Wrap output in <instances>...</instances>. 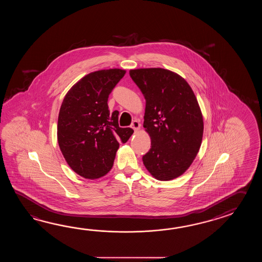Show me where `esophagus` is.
<instances>
[{
  "mask_svg": "<svg viewBox=\"0 0 262 262\" xmlns=\"http://www.w3.org/2000/svg\"><path fill=\"white\" fill-rule=\"evenodd\" d=\"M140 126H141V124H140L139 121H137V120H136V121H134L132 124H131V127H132L135 131H138V130H139V129H140Z\"/></svg>",
  "mask_w": 262,
  "mask_h": 262,
  "instance_id": "34e87169",
  "label": "esophagus"
}]
</instances>
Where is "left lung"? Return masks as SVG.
Here are the masks:
<instances>
[{
	"label": "left lung",
	"instance_id": "left-lung-1",
	"mask_svg": "<svg viewBox=\"0 0 262 262\" xmlns=\"http://www.w3.org/2000/svg\"><path fill=\"white\" fill-rule=\"evenodd\" d=\"M146 100L145 131L150 149L142 161L151 176L170 181L183 175L201 148L203 117L189 84L177 73L164 68L129 71Z\"/></svg>",
	"mask_w": 262,
	"mask_h": 262
}]
</instances>
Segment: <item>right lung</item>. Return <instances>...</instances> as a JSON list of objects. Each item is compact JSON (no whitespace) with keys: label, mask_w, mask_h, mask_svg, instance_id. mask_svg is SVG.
I'll return each mask as SVG.
<instances>
[{"label":"right lung","mask_w":262,"mask_h":262,"mask_svg":"<svg viewBox=\"0 0 262 262\" xmlns=\"http://www.w3.org/2000/svg\"><path fill=\"white\" fill-rule=\"evenodd\" d=\"M125 70L90 73L74 84L61 103L57 139L68 166L85 179L95 180L112 169L120 143L132 136L121 128L117 111L110 112L107 98Z\"/></svg>","instance_id":"1"}]
</instances>
